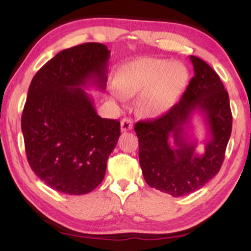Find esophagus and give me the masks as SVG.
<instances>
[{
    "label": "esophagus",
    "instance_id": "1",
    "mask_svg": "<svg viewBox=\"0 0 251 251\" xmlns=\"http://www.w3.org/2000/svg\"><path fill=\"white\" fill-rule=\"evenodd\" d=\"M133 128V125H132V121L130 119H126L125 118L121 121V131L122 132H126V131H130Z\"/></svg>",
    "mask_w": 251,
    "mask_h": 251
}]
</instances>
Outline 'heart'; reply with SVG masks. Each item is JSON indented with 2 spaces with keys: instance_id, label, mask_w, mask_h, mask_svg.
<instances>
[{
  "instance_id": "obj_1",
  "label": "heart",
  "mask_w": 251,
  "mask_h": 251,
  "mask_svg": "<svg viewBox=\"0 0 251 251\" xmlns=\"http://www.w3.org/2000/svg\"><path fill=\"white\" fill-rule=\"evenodd\" d=\"M187 81V71L181 64L157 58H139L120 68L112 95L119 100L139 95L138 112L157 118L173 107Z\"/></svg>"
}]
</instances>
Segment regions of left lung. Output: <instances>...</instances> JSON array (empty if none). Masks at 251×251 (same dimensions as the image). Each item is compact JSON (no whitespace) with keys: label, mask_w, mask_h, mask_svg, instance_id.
Wrapping results in <instances>:
<instances>
[{"label":"left lung","mask_w":251,"mask_h":251,"mask_svg":"<svg viewBox=\"0 0 251 251\" xmlns=\"http://www.w3.org/2000/svg\"><path fill=\"white\" fill-rule=\"evenodd\" d=\"M194 76L179 102L155 120L136 123L139 163L151 187L175 198L200 190L221 169L232 131L228 94L217 73L200 58L190 56ZM198 112L205 120V153L188 132Z\"/></svg>","instance_id":"obj_1"}]
</instances>
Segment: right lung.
Listing matches in <instances>:
<instances>
[{
    "mask_svg": "<svg viewBox=\"0 0 251 251\" xmlns=\"http://www.w3.org/2000/svg\"><path fill=\"white\" fill-rule=\"evenodd\" d=\"M109 53L101 43L65 49L30 82L22 116L27 160L36 176L60 193L94 191L118 143L120 122L100 118L84 90H105Z\"/></svg>",
    "mask_w": 251,
    "mask_h": 251,
    "instance_id": "add662e5",
    "label": "right lung"
}]
</instances>
